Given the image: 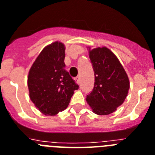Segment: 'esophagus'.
Masks as SVG:
<instances>
[{"label": "esophagus", "mask_w": 155, "mask_h": 155, "mask_svg": "<svg viewBox=\"0 0 155 155\" xmlns=\"http://www.w3.org/2000/svg\"><path fill=\"white\" fill-rule=\"evenodd\" d=\"M74 80H75V81L76 82V83H77L78 84H80V77H75V79H74Z\"/></svg>", "instance_id": "1"}]
</instances>
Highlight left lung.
Segmentation results:
<instances>
[{
  "label": "left lung",
  "instance_id": "8db88e82",
  "mask_svg": "<svg viewBox=\"0 0 155 155\" xmlns=\"http://www.w3.org/2000/svg\"><path fill=\"white\" fill-rule=\"evenodd\" d=\"M94 71V84L86 101L98 115H108L117 110L126 98L129 80L123 66L114 53L106 47L90 51Z\"/></svg>",
  "mask_w": 155,
  "mask_h": 155
}]
</instances>
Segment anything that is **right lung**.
I'll list each match as a JSON object with an SVG mask.
<instances>
[{
	"label": "right lung",
	"instance_id": "right-lung-1",
	"mask_svg": "<svg viewBox=\"0 0 155 155\" xmlns=\"http://www.w3.org/2000/svg\"><path fill=\"white\" fill-rule=\"evenodd\" d=\"M65 48L53 42L44 48L28 75L30 98L45 115H55L64 110L79 85L65 70Z\"/></svg>",
	"mask_w": 155,
	"mask_h": 155
}]
</instances>
